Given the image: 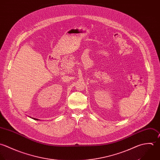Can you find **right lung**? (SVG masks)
<instances>
[{
    "label": "right lung",
    "instance_id": "obj_1",
    "mask_svg": "<svg viewBox=\"0 0 160 160\" xmlns=\"http://www.w3.org/2000/svg\"><path fill=\"white\" fill-rule=\"evenodd\" d=\"M33 119H35V120H38V119H37V118H34Z\"/></svg>",
    "mask_w": 160,
    "mask_h": 160
}]
</instances>
